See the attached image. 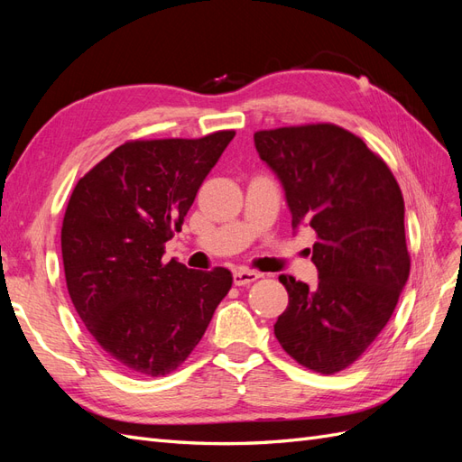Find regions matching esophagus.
I'll use <instances>...</instances> for the list:
<instances>
[{"instance_id":"obj_1","label":"esophagus","mask_w":462,"mask_h":462,"mask_svg":"<svg viewBox=\"0 0 462 462\" xmlns=\"http://www.w3.org/2000/svg\"><path fill=\"white\" fill-rule=\"evenodd\" d=\"M262 277V273H258V272H253V270H236L235 273H233V283L235 285H250L253 282H256V279H260Z\"/></svg>"}]
</instances>
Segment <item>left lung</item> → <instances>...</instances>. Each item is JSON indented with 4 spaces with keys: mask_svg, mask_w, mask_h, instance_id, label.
<instances>
[{
    "mask_svg": "<svg viewBox=\"0 0 462 462\" xmlns=\"http://www.w3.org/2000/svg\"><path fill=\"white\" fill-rule=\"evenodd\" d=\"M260 158L282 180L292 229L318 236V285L279 275L289 292L275 337L299 365L335 374L374 343L411 272L404 200L387 163L337 125L254 133Z\"/></svg>",
    "mask_w": 462,
    "mask_h": 462,
    "instance_id": "left-lung-1",
    "label": "left lung"
}]
</instances>
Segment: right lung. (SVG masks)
<instances>
[{"instance_id": "add662e5", "label": "right lung", "mask_w": 462, "mask_h": 462, "mask_svg": "<svg viewBox=\"0 0 462 462\" xmlns=\"http://www.w3.org/2000/svg\"><path fill=\"white\" fill-rule=\"evenodd\" d=\"M233 136L125 143L69 199L61 227L69 295L94 341L125 372L177 370L231 289L226 268L189 270L162 256Z\"/></svg>"}]
</instances>
